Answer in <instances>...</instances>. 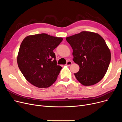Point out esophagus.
<instances>
[{"mask_svg":"<svg viewBox=\"0 0 122 122\" xmlns=\"http://www.w3.org/2000/svg\"><path fill=\"white\" fill-rule=\"evenodd\" d=\"M72 64V61H67L66 65H67V66H70V65H71Z\"/></svg>","mask_w":122,"mask_h":122,"instance_id":"esophagus-1","label":"esophagus"}]
</instances>
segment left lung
<instances>
[{"label":"left lung","instance_id":"8db88e82","mask_svg":"<svg viewBox=\"0 0 122 122\" xmlns=\"http://www.w3.org/2000/svg\"><path fill=\"white\" fill-rule=\"evenodd\" d=\"M66 40L73 49V60L80 67L74 74L76 79L85 86L100 81L111 60L110 50L103 37L97 33L82 31Z\"/></svg>","mask_w":122,"mask_h":122}]
</instances>
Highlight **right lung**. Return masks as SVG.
<instances>
[{
  "mask_svg": "<svg viewBox=\"0 0 122 122\" xmlns=\"http://www.w3.org/2000/svg\"><path fill=\"white\" fill-rule=\"evenodd\" d=\"M63 38L46 34L30 35L22 41L17 56L18 67L27 81L39 88L56 81L62 67L57 65L53 50Z\"/></svg>",
  "mask_w": 122,
  "mask_h": 122,
  "instance_id": "add662e5",
  "label": "right lung"
}]
</instances>
